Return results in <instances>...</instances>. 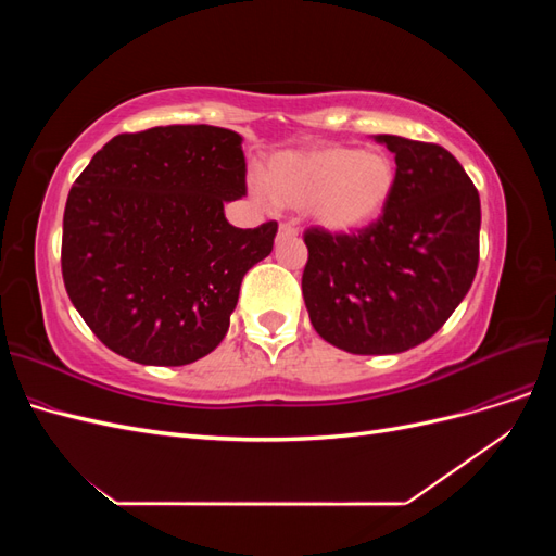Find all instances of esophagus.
<instances>
[{"mask_svg":"<svg viewBox=\"0 0 556 556\" xmlns=\"http://www.w3.org/2000/svg\"><path fill=\"white\" fill-rule=\"evenodd\" d=\"M296 227L294 225H290V223H280V227H278V239H294L296 237Z\"/></svg>","mask_w":556,"mask_h":556,"instance_id":"obj_1","label":"esophagus"}]
</instances>
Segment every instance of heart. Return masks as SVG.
Listing matches in <instances>:
<instances>
[{
	"instance_id": "obj_1",
	"label": "heart",
	"mask_w": 556,
	"mask_h": 556,
	"mask_svg": "<svg viewBox=\"0 0 556 556\" xmlns=\"http://www.w3.org/2000/svg\"><path fill=\"white\" fill-rule=\"evenodd\" d=\"M396 182L394 162L376 150L315 143L274 155L262 169V190L280 208H304L331 233L378 220Z\"/></svg>"
}]
</instances>
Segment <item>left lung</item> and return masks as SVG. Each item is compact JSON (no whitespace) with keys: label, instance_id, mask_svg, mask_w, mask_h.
<instances>
[{"label":"left lung","instance_id":"8db88e82","mask_svg":"<svg viewBox=\"0 0 556 556\" xmlns=\"http://www.w3.org/2000/svg\"><path fill=\"white\" fill-rule=\"evenodd\" d=\"M394 192L355 233H304L301 290L315 331L352 355H396L439 331L478 271L480 197L443 146L378 134Z\"/></svg>","mask_w":556,"mask_h":556}]
</instances>
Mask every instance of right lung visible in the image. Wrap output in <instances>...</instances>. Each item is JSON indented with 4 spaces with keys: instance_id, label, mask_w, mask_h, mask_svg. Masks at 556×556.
Returning a JSON list of instances; mask_svg holds the SVG:
<instances>
[{
    "instance_id": "1",
    "label": "right lung",
    "mask_w": 556,
    "mask_h": 556,
    "mask_svg": "<svg viewBox=\"0 0 556 556\" xmlns=\"http://www.w3.org/2000/svg\"><path fill=\"white\" fill-rule=\"evenodd\" d=\"M237 131L169 125L117 134L66 197L62 278L92 333L148 366H185L229 329L248 268L278 223L239 229L225 201L245 194Z\"/></svg>"
}]
</instances>
